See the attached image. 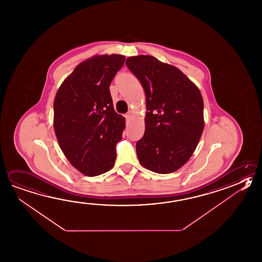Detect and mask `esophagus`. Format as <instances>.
Masks as SVG:
<instances>
[{
	"instance_id": "34e87169",
	"label": "esophagus",
	"mask_w": 262,
	"mask_h": 262,
	"mask_svg": "<svg viewBox=\"0 0 262 262\" xmlns=\"http://www.w3.org/2000/svg\"><path fill=\"white\" fill-rule=\"evenodd\" d=\"M130 117H132V114L130 113L126 114V115H125V119H126V120H127V121H128V120H129V119H130Z\"/></svg>"
}]
</instances>
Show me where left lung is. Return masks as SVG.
I'll use <instances>...</instances> for the list:
<instances>
[{
    "instance_id": "left-lung-1",
    "label": "left lung",
    "mask_w": 262,
    "mask_h": 262,
    "mask_svg": "<svg viewBox=\"0 0 262 262\" xmlns=\"http://www.w3.org/2000/svg\"><path fill=\"white\" fill-rule=\"evenodd\" d=\"M126 64L146 96L145 129L136 143L140 163L154 172L176 171L192 157L204 128L200 91L180 69L151 55Z\"/></svg>"
}]
</instances>
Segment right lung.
Returning a JSON list of instances; mask_svg holds the SVG:
<instances>
[{"label": "right lung", "instance_id": "obj_1", "mask_svg": "<svg viewBox=\"0 0 262 262\" xmlns=\"http://www.w3.org/2000/svg\"><path fill=\"white\" fill-rule=\"evenodd\" d=\"M124 61L123 55H95L80 63L55 95L54 128L60 147L87 176L115 165L125 119L114 110L109 86Z\"/></svg>", "mask_w": 262, "mask_h": 262}]
</instances>
